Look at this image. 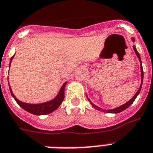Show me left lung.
I'll return each mask as SVG.
<instances>
[{
	"instance_id": "left-lung-1",
	"label": "left lung",
	"mask_w": 153,
	"mask_h": 153,
	"mask_svg": "<svg viewBox=\"0 0 153 153\" xmlns=\"http://www.w3.org/2000/svg\"><path fill=\"white\" fill-rule=\"evenodd\" d=\"M131 40L133 41V42H134V38H133L132 37L131 38ZM133 49H134V51L135 52L136 55H137V57H138V59H139V61H140V67H141V85H140V87L139 88H138V90L137 91V92H136L135 94H134V96L132 97L131 99L130 100L128 101V102H126V103H124V104L121 105V106H118V107H116V108H114V109H110V110H104V109L102 108H100V107H99V106H97L96 105L93 104L92 102H91V100H89V99L88 98V96H87V98H88V101L90 102L91 105H92L93 107H94L95 109H96V110H100V111H102V112H105V113H110V114H118V113H120L122 112V111H124V110H126L128 107H129V106H131V105L133 103V102H134V100H135L136 97L138 96V94L140 93V91H141V88H142V82H143V77H144V72H143V68H142V61H141V57H140V55L139 53H138V52L137 51V50H136V47H134V46H133Z\"/></svg>"
}]
</instances>
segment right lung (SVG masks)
I'll list each match as a JSON object with an SVG mask.
<instances>
[{"instance_id":"obj_1","label":"right lung","mask_w":153,"mask_h":153,"mask_svg":"<svg viewBox=\"0 0 153 153\" xmlns=\"http://www.w3.org/2000/svg\"><path fill=\"white\" fill-rule=\"evenodd\" d=\"M14 57H15V55H14L13 57H11V60H10L9 68L11 66V63L12 61V60H13ZM66 84L67 82L63 84L61 89H60V91H59V92L57 93V95L56 96L55 98H53V100H51L50 101H47V102H42V103H35V104H33V103H27V102H23L22 101H20L15 97V96L14 95L13 92H12L10 85H9V88H10V92H11V94L12 96V97L15 99V100L16 101V102H17L19 106H21L22 108L26 110L27 112L34 114V115H46V114H51V113L53 112L62 103L63 100L65 99V88Z\"/></svg>"}]
</instances>
